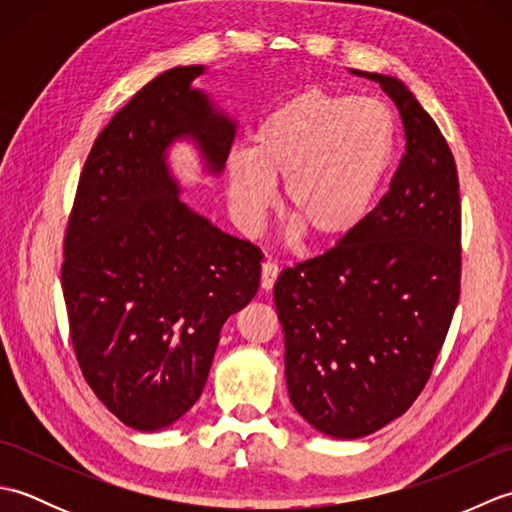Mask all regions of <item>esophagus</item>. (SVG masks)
I'll return each mask as SVG.
<instances>
[{"label":"esophagus","instance_id":"34e87169","mask_svg":"<svg viewBox=\"0 0 512 512\" xmlns=\"http://www.w3.org/2000/svg\"><path fill=\"white\" fill-rule=\"evenodd\" d=\"M277 275H279V268L273 262H264L262 264V290L264 292L273 290L275 281H277Z\"/></svg>","mask_w":512,"mask_h":512}]
</instances>
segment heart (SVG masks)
I'll list each match as a JSON object with an SVG mask.
<instances>
[{"label":"heart","mask_w":512,"mask_h":512,"mask_svg":"<svg viewBox=\"0 0 512 512\" xmlns=\"http://www.w3.org/2000/svg\"><path fill=\"white\" fill-rule=\"evenodd\" d=\"M396 140V116L383 101L323 88L290 96L250 132L248 151L226 158L235 220L253 231L281 184L292 235H308L314 246L343 244L372 213Z\"/></svg>","instance_id":"obj_1"}]
</instances>
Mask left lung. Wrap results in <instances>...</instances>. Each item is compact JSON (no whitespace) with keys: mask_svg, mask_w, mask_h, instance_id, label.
<instances>
[{"mask_svg":"<svg viewBox=\"0 0 512 512\" xmlns=\"http://www.w3.org/2000/svg\"><path fill=\"white\" fill-rule=\"evenodd\" d=\"M350 72L396 103L405 156L350 239L281 270L275 284L292 407L339 440L383 429L420 396L462 270L460 184L447 140L396 76Z\"/></svg>","mask_w":512,"mask_h":512,"instance_id":"obj_1","label":"left lung"}]
</instances>
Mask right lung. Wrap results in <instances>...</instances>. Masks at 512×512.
Wrapping results in <instances>:
<instances>
[{
	"mask_svg": "<svg viewBox=\"0 0 512 512\" xmlns=\"http://www.w3.org/2000/svg\"><path fill=\"white\" fill-rule=\"evenodd\" d=\"M165 70L96 138L65 233L61 286L81 372L123 424L171 427L202 396L231 314L257 295L262 250L180 200L169 149L198 147L220 176L237 121Z\"/></svg>",
	"mask_w": 512,
	"mask_h": 512,
	"instance_id": "right-lung-1",
	"label": "right lung"
}]
</instances>
